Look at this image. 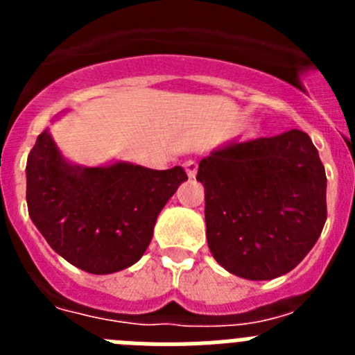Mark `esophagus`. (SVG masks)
Wrapping results in <instances>:
<instances>
[{"label":"esophagus","mask_w":355,"mask_h":355,"mask_svg":"<svg viewBox=\"0 0 355 355\" xmlns=\"http://www.w3.org/2000/svg\"><path fill=\"white\" fill-rule=\"evenodd\" d=\"M183 167H184V172L188 174V178H196V174H197V163L196 162H192V159H190V162H184Z\"/></svg>","instance_id":"esophagus-1"}]
</instances>
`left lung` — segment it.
Segmentation results:
<instances>
[{
  "label": "left lung",
  "instance_id": "8db88e82",
  "mask_svg": "<svg viewBox=\"0 0 355 355\" xmlns=\"http://www.w3.org/2000/svg\"><path fill=\"white\" fill-rule=\"evenodd\" d=\"M197 181L209 250L238 277L268 281L293 270L327 218L325 168L300 130L229 144L200 159Z\"/></svg>",
  "mask_w": 355,
  "mask_h": 355
}]
</instances>
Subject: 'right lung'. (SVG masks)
I'll list each match as a JSON object with an SVG mask.
<instances>
[{"instance_id":"add662e5","label":"right lung","mask_w":355,"mask_h":355,"mask_svg":"<svg viewBox=\"0 0 355 355\" xmlns=\"http://www.w3.org/2000/svg\"><path fill=\"white\" fill-rule=\"evenodd\" d=\"M187 178L115 163L81 168L65 162L42 131L26 163L31 220L51 249L89 274H114L142 258L156 218Z\"/></svg>"}]
</instances>
